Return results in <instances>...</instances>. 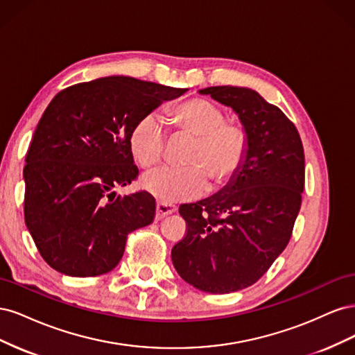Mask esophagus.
<instances>
[{
  "label": "esophagus",
  "mask_w": 355,
  "mask_h": 355,
  "mask_svg": "<svg viewBox=\"0 0 355 355\" xmlns=\"http://www.w3.org/2000/svg\"><path fill=\"white\" fill-rule=\"evenodd\" d=\"M176 211V207L171 206V204H166V202H157V213H155V219L159 220L163 219L167 214H171Z\"/></svg>",
  "instance_id": "1"
}]
</instances>
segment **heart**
Here are the masks:
<instances>
[{"label":"heart","instance_id":"b5f03b06","mask_svg":"<svg viewBox=\"0 0 355 355\" xmlns=\"http://www.w3.org/2000/svg\"><path fill=\"white\" fill-rule=\"evenodd\" d=\"M168 116L179 130L197 139L187 159L188 167H159L144 175L141 185L149 194L166 204L189 201L207 191V178L214 187H222L239 173L249 141L241 125L227 123L218 105L194 98L170 110ZM166 144V127L155 114L141 118L130 133L132 154L137 164L145 168L159 163Z\"/></svg>","mask_w":355,"mask_h":355}]
</instances>
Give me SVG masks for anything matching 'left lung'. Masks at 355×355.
I'll return each mask as SVG.
<instances>
[{"label": "left lung", "instance_id": "1", "mask_svg": "<svg viewBox=\"0 0 355 355\" xmlns=\"http://www.w3.org/2000/svg\"><path fill=\"white\" fill-rule=\"evenodd\" d=\"M198 93L239 115L249 148L218 194L179 207L188 232L171 261L196 288L232 293L259 280L292 237L305 184L304 146L295 124L257 92L218 85Z\"/></svg>", "mask_w": 355, "mask_h": 355}]
</instances>
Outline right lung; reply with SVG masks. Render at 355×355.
<instances>
[{"label":"right lung","mask_w":355,"mask_h":355,"mask_svg":"<svg viewBox=\"0 0 355 355\" xmlns=\"http://www.w3.org/2000/svg\"><path fill=\"white\" fill-rule=\"evenodd\" d=\"M188 89L112 75L59 92L26 154L25 222L40 254L71 277L112 271L127 235L153 223L148 192L116 196L136 179L130 133L136 123Z\"/></svg>","instance_id":"add662e5"}]
</instances>
